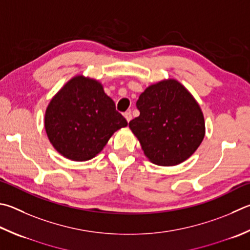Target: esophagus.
Segmentation results:
<instances>
[{"instance_id": "34e87169", "label": "esophagus", "mask_w": 250, "mask_h": 250, "mask_svg": "<svg viewBox=\"0 0 250 250\" xmlns=\"http://www.w3.org/2000/svg\"><path fill=\"white\" fill-rule=\"evenodd\" d=\"M124 116H125V120L128 121V122H130V120L132 119V115H131V112H130V111H126V112H125V113H124Z\"/></svg>"}]
</instances>
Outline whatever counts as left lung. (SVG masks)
<instances>
[{"label":"left lung","instance_id":"obj_1","mask_svg":"<svg viewBox=\"0 0 250 250\" xmlns=\"http://www.w3.org/2000/svg\"><path fill=\"white\" fill-rule=\"evenodd\" d=\"M140 116L129 126L149 161L174 166L187 160L206 133L203 113L188 89L176 80L153 84L137 102Z\"/></svg>","mask_w":250,"mask_h":250}]
</instances>
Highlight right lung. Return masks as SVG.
I'll return each mask as SVG.
<instances>
[{
    "label": "right lung",
    "mask_w": 250,
    "mask_h": 250,
    "mask_svg": "<svg viewBox=\"0 0 250 250\" xmlns=\"http://www.w3.org/2000/svg\"><path fill=\"white\" fill-rule=\"evenodd\" d=\"M126 125L103 85L83 75L71 79L59 90L44 115V128L53 147L76 162L96 156L111 135Z\"/></svg>",
    "instance_id": "obj_1"
}]
</instances>
